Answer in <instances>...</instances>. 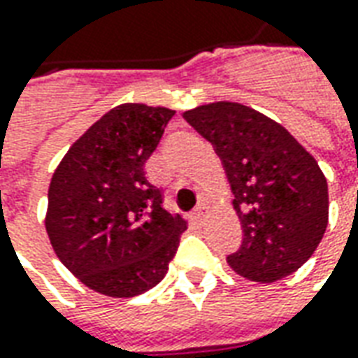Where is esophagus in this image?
Masks as SVG:
<instances>
[{
    "mask_svg": "<svg viewBox=\"0 0 358 358\" xmlns=\"http://www.w3.org/2000/svg\"><path fill=\"white\" fill-rule=\"evenodd\" d=\"M205 215H207V207L205 205H197L196 209H194V213H192V219H194L196 224H203Z\"/></svg>",
    "mask_w": 358,
    "mask_h": 358,
    "instance_id": "obj_1",
    "label": "esophagus"
}]
</instances>
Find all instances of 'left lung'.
<instances>
[{
  "mask_svg": "<svg viewBox=\"0 0 358 358\" xmlns=\"http://www.w3.org/2000/svg\"><path fill=\"white\" fill-rule=\"evenodd\" d=\"M184 118L213 143L231 182L244 238L229 266L257 283L294 273L316 252L329 217L316 159L281 124L240 102L201 104Z\"/></svg>",
  "mask_w": 358,
  "mask_h": 358,
  "instance_id": "left-lung-1",
  "label": "left lung"
}]
</instances>
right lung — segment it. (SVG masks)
Masks as SVG:
<instances>
[{
  "label": "right lung",
  "instance_id": "obj_1",
  "mask_svg": "<svg viewBox=\"0 0 358 358\" xmlns=\"http://www.w3.org/2000/svg\"><path fill=\"white\" fill-rule=\"evenodd\" d=\"M172 116L174 110L141 102L108 110L69 147L50 180V244L92 291L129 299L169 271L187 222L162 207L145 162Z\"/></svg>",
  "mask_w": 358,
  "mask_h": 358
}]
</instances>
